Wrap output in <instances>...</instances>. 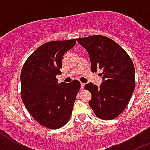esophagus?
<instances>
[{"label": "esophagus", "instance_id": "esophagus-1", "mask_svg": "<svg viewBox=\"0 0 150 150\" xmlns=\"http://www.w3.org/2000/svg\"><path fill=\"white\" fill-rule=\"evenodd\" d=\"M80 85H81V88H84V87H85V83H80Z\"/></svg>", "mask_w": 150, "mask_h": 150}]
</instances>
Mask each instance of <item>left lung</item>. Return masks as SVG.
I'll use <instances>...</instances> for the list:
<instances>
[{
  "label": "left lung",
  "instance_id": "8db88e82",
  "mask_svg": "<svg viewBox=\"0 0 150 150\" xmlns=\"http://www.w3.org/2000/svg\"><path fill=\"white\" fill-rule=\"evenodd\" d=\"M76 41L89 55L91 70H101L100 86L88 83L85 88L91 92L90 107L102 120H112L125 110L135 87L133 62L121 46L110 38L93 35Z\"/></svg>",
  "mask_w": 150,
  "mask_h": 150
}]
</instances>
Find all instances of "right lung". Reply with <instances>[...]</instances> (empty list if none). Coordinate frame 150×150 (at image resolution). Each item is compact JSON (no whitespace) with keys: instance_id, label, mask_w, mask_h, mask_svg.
Listing matches in <instances>:
<instances>
[{"instance_id":"obj_1","label":"right lung","mask_w":150,"mask_h":150,"mask_svg":"<svg viewBox=\"0 0 150 150\" xmlns=\"http://www.w3.org/2000/svg\"><path fill=\"white\" fill-rule=\"evenodd\" d=\"M76 40L50 41L38 47L24 64L21 72V97L26 109L39 124L51 129L68 122L80 83L59 84L62 59Z\"/></svg>"}]
</instances>
